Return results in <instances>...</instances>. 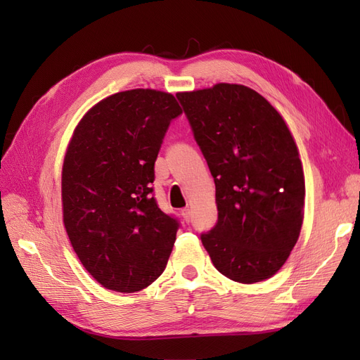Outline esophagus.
Listing matches in <instances>:
<instances>
[{"label": "esophagus", "mask_w": 360, "mask_h": 360, "mask_svg": "<svg viewBox=\"0 0 360 360\" xmlns=\"http://www.w3.org/2000/svg\"><path fill=\"white\" fill-rule=\"evenodd\" d=\"M180 213H181V216H183L184 222L189 224V222H191V216H192V212H191V209H183Z\"/></svg>", "instance_id": "esophagus-1"}]
</instances>
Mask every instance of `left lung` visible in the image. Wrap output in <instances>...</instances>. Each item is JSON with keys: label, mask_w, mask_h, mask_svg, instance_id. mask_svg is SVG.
Masks as SVG:
<instances>
[{"label": "left lung", "mask_w": 360, "mask_h": 360, "mask_svg": "<svg viewBox=\"0 0 360 360\" xmlns=\"http://www.w3.org/2000/svg\"><path fill=\"white\" fill-rule=\"evenodd\" d=\"M177 97L214 179L217 224L201 236L213 266L240 284L271 278L296 245L304 213L303 167L285 120L240 84Z\"/></svg>", "instance_id": "8db88e82"}]
</instances>
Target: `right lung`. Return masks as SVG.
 <instances>
[{"instance_id":"right-lung-1","label":"right lung","mask_w":360,"mask_h":360,"mask_svg":"<svg viewBox=\"0 0 360 360\" xmlns=\"http://www.w3.org/2000/svg\"><path fill=\"white\" fill-rule=\"evenodd\" d=\"M180 114L171 93L135 89L97 102L73 130L61 171L63 222L82 266L108 290L141 291L167 267L179 224L150 186Z\"/></svg>"}]
</instances>
